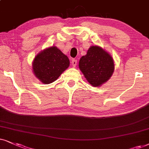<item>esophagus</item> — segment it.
<instances>
[{
  "label": "esophagus",
  "mask_w": 149,
  "mask_h": 149,
  "mask_svg": "<svg viewBox=\"0 0 149 149\" xmlns=\"http://www.w3.org/2000/svg\"><path fill=\"white\" fill-rule=\"evenodd\" d=\"M71 65L73 66V67H75L77 65V60L72 59V60H71Z\"/></svg>",
  "instance_id": "esophagus-1"
}]
</instances>
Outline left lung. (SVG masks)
Returning a JSON list of instances; mask_svg holds the SVG:
<instances>
[{
  "label": "left lung",
  "instance_id": "1",
  "mask_svg": "<svg viewBox=\"0 0 149 149\" xmlns=\"http://www.w3.org/2000/svg\"><path fill=\"white\" fill-rule=\"evenodd\" d=\"M79 68L93 86H100L112 76L114 61L111 56L98 46H91L79 61Z\"/></svg>",
  "mask_w": 149,
  "mask_h": 149
}]
</instances>
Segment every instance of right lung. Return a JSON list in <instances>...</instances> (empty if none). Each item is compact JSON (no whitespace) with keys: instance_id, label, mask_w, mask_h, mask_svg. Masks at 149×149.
I'll return each mask as SVG.
<instances>
[{"instance_id":"add662e5","label":"right lung","mask_w":149,"mask_h":149,"mask_svg":"<svg viewBox=\"0 0 149 149\" xmlns=\"http://www.w3.org/2000/svg\"><path fill=\"white\" fill-rule=\"evenodd\" d=\"M69 60L59 49L53 46L47 48L36 56L32 63L36 77L44 84L56 81L69 67Z\"/></svg>"}]
</instances>
